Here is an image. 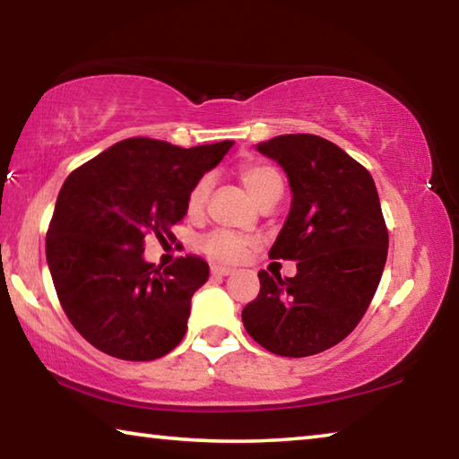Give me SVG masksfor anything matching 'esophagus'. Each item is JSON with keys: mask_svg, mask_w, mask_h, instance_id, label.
I'll return each mask as SVG.
<instances>
[{"mask_svg": "<svg viewBox=\"0 0 459 459\" xmlns=\"http://www.w3.org/2000/svg\"><path fill=\"white\" fill-rule=\"evenodd\" d=\"M211 271H212V275H221V277H227V275H232V273H235V269H230V267H222V265H212V267H211Z\"/></svg>", "mask_w": 459, "mask_h": 459, "instance_id": "esophagus-1", "label": "esophagus"}]
</instances>
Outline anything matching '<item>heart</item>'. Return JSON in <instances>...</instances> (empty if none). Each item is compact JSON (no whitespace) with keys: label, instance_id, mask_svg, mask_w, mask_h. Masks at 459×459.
<instances>
[{"label":"heart","instance_id":"obj_1","mask_svg":"<svg viewBox=\"0 0 459 459\" xmlns=\"http://www.w3.org/2000/svg\"><path fill=\"white\" fill-rule=\"evenodd\" d=\"M238 174H240V182H243L247 192L251 194V198L257 202V204L263 198L271 196V194H279V196H281L283 182L275 168L253 161V164L240 166ZM208 194H211V180H208V178H200L188 194L190 216H198L202 211H204ZM248 245H251V238H247L243 235H238V232H232L227 229L212 230L208 232L206 237L200 238L202 251H204L212 261H219V263L240 261L245 257Z\"/></svg>","mask_w":459,"mask_h":459}]
</instances>
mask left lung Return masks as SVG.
Masks as SVG:
<instances>
[{
	"label": "left lung",
	"mask_w": 459,
	"mask_h": 459,
	"mask_svg": "<svg viewBox=\"0 0 459 459\" xmlns=\"http://www.w3.org/2000/svg\"><path fill=\"white\" fill-rule=\"evenodd\" d=\"M257 150L283 168L291 188L269 257L298 261V273L261 271L243 324L269 352L304 359L336 346L362 320L383 275L388 232L368 169L336 143L295 134Z\"/></svg>",
	"instance_id": "8db88e82"
}]
</instances>
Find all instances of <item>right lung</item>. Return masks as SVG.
<instances>
[{
    "label": "right lung",
    "instance_id": "1",
    "mask_svg": "<svg viewBox=\"0 0 459 459\" xmlns=\"http://www.w3.org/2000/svg\"><path fill=\"white\" fill-rule=\"evenodd\" d=\"M227 142L184 147L150 137L115 143L76 168L58 192L46 261L60 306L81 336L121 360H155L180 344L208 263L180 257L164 271L143 259L145 235L172 240L188 194L221 164Z\"/></svg>",
    "mask_w": 459,
    "mask_h": 459
}]
</instances>
